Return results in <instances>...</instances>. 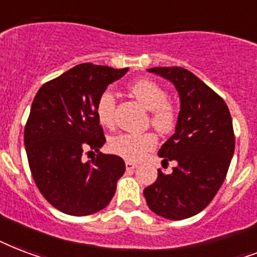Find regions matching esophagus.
<instances>
[{
	"label": "esophagus",
	"mask_w": 257,
	"mask_h": 257,
	"mask_svg": "<svg viewBox=\"0 0 257 257\" xmlns=\"http://www.w3.org/2000/svg\"><path fill=\"white\" fill-rule=\"evenodd\" d=\"M125 167H126V170H128V171H133L135 168H137V164L133 163V162H129V160H126V162H125Z\"/></svg>",
	"instance_id": "obj_1"
}]
</instances>
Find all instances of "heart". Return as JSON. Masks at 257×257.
Masks as SVG:
<instances>
[{
	"instance_id": "obj_1",
	"label": "heart",
	"mask_w": 257,
	"mask_h": 257,
	"mask_svg": "<svg viewBox=\"0 0 257 257\" xmlns=\"http://www.w3.org/2000/svg\"><path fill=\"white\" fill-rule=\"evenodd\" d=\"M129 91L143 106L151 113L150 121L154 128L159 132L167 133L174 129L176 124V109L170 101L168 94L163 86L158 82L143 78L129 86ZM115 98L110 90H105L98 97L95 103V114L98 121L106 126L113 128L115 125ZM158 144V137L152 132L147 133H122L111 137L107 147L111 154L118 155L131 162L142 160L148 151L154 150Z\"/></svg>"
}]
</instances>
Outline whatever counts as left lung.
Segmentation results:
<instances>
[{
  "label": "left lung",
  "mask_w": 257,
  "mask_h": 257,
  "mask_svg": "<svg viewBox=\"0 0 257 257\" xmlns=\"http://www.w3.org/2000/svg\"><path fill=\"white\" fill-rule=\"evenodd\" d=\"M148 71L174 83L181 98L175 133L159 150L163 163L175 160L171 174L158 170V179L144 189L151 210L168 220L198 214L214 198L234 152L232 117L218 94L183 67Z\"/></svg>",
  "instance_id": "8db88e82"
}]
</instances>
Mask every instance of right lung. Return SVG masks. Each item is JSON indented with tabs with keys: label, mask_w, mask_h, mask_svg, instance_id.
I'll return each instance as SVG.
<instances>
[{
	"label": "right lung",
	"mask_w": 257,
	"mask_h": 257,
	"mask_svg": "<svg viewBox=\"0 0 257 257\" xmlns=\"http://www.w3.org/2000/svg\"><path fill=\"white\" fill-rule=\"evenodd\" d=\"M129 68L82 63L37 91L24 129L31 172L43 197L70 215L106 207L125 171L117 155L82 162L85 148L99 151L106 139L95 114L98 97Z\"/></svg>",
	"instance_id": "add662e5"
}]
</instances>
